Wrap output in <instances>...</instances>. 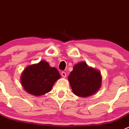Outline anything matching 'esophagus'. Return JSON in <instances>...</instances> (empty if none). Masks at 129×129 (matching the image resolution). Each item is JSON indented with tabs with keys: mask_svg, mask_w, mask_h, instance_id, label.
Wrapping results in <instances>:
<instances>
[{
	"mask_svg": "<svg viewBox=\"0 0 129 129\" xmlns=\"http://www.w3.org/2000/svg\"><path fill=\"white\" fill-rule=\"evenodd\" d=\"M61 75H62V77H66V76H67V74H66V73L65 72H62V73H61Z\"/></svg>",
	"mask_w": 129,
	"mask_h": 129,
	"instance_id": "obj_1",
	"label": "esophagus"
}]
</instances>
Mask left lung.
<instances>
[{
	"label": "left lung",
	"mask_w": 129,
	"mask_h": 129,
	"mask_svg": "<svg viewBox=\"0 0 129 129\" xmlns=\"http://www.w3.org/2000/svg\"><path fill=\"white\" fill-rule=\"evenodd\" d=\"M73 93L88 97L95 94L102 85V75L99 70L89 67L85 62L76 63L68 77Z\"/></svg>",
	"instance_id": "obj_1"
}]
</instances>
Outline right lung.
Returning a JSON list of instances; mask_svg holds the SVG:
<instances>
[{"label":"right lung","mask_w":129,"mask_h":129,"mask_svg":"<svg viewBox=\"0 0 129 129\" xmlns=\"http://www.w3.org/2000/svg\"><path fill=\"white\" fill-rule=\"evenodd\" d=\"M61 76L57 69L52 67L45 60L27 66L22 73L20 82L27 93L40 96L52 90Z\"/></svg>","instance_id":"add662e5"}]
</instances>
